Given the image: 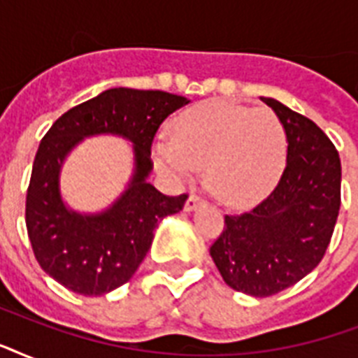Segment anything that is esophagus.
I'll list each match as a JSON object with an SVG mask.
<instances>
[{"instance_id": "1", "label": "esophagus", "mask_w": 358, "mask_h": 358, "mask_svg": "<svg viewBox=\"0 0 358 358\" xmlns=\"http://www.w3.org/2000/svg\"><path fill=\"white\" fill-rule=\"evenodd\" d=\"M202 202V199L199 195H189V199L185 201L184 204V210L185 212H193V210H196L199 208V204Z\"/></svg>"}]
</instances>
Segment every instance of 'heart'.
<instances>
[{"label":"heart","instance_id":"b5f03b06","mask_svg":"<svg viewBox=\"0 0 358 358\" xmlns=\"http://www.w3.org/2000/svg\"><path fill=\"white\" fill-rule=\"evenodd\" d=\"M152 156L157 171L174 182L206 167L210 189L243 206L266 195L282 173L286 131L269 108L204 102L174 120L171 139H157Z\"/></svg>","mask_w":358,"mask_h":358}]
</instances>
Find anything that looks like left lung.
Here are the masks:
<instances>
[{
	"instance_id": "8db88e82",
	"label": "left lung",
	"mask_w": 358,
	"mask_h": 358,
	"mask_svg": "<svg viewBox=\"0 0 358 358\" xmlns=\"http://www.w3.org/2000/svg\"><path fill=\"white\" fill-rule=\"evenodd\" d=\"M286 131V167L275 189L252 210L224 215L210 247L230 288L269 297L294 286L322 262L340 210L342 165L334 145L310 119L262 98Z\"/></svg>"
}]
</instances>
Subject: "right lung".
<instances>
[{
	"label": "right lung",
	"mask_w": 358,
	"mask_h": 358,
	"mask_svg": "<svg viewBox=\"0 0 358 358\" xmlns=\"http://www.w3.org/2000/svg\"><path fill=\"white\" fill-rule=\"evenodd\" d=\"M185 103L187 98L171 92L108 89L61 115L42 137L25 196V227L36 262L64 288L103 295L128 282L150 249L157 223L184 208L187 195H163L146 178L159 124ZM91 134L128 138L134 174L108 210L80 214L64 204L58 176L69 150Z\"/></svg>",
	"instance_id": "right-lung-1"
}]
</instances>
